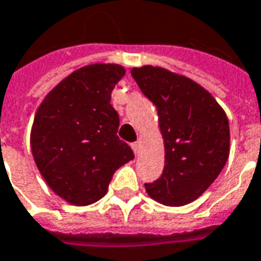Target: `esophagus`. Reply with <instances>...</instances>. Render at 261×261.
I'll return each instance as SVG.
<instances>
[{
  "mask_svg": "<svg viewBox=\"0 0 261 261\" xmlns=\"http://www.w3.org/2000/svg\"><path fill=\"white\" fill-rule=\"evenodd\" d=\"M131 148H133V151H134L136 155L140 153V142H133V144H131Z\"/></svg>",
  "mask_w": 261,
  "mask_h": 261,
  "instance_id": "34e87169",
  "label": "esophagus"
}]
</instances>
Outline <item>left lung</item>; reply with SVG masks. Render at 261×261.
<instances>
[{
    "label": "left lung",
    "instance_id": "obj_1",
    "mask_svg": "<svg viewBox=\"0 0 261 261\" xmlns=\"http://www.w3.org/2000/svg\"><path fill=\"white\" fill-rule=\"evenodd\" d=\"M156 106L165 142L159 179L145 183L151 198L170 207L194 201L218 177L229 156V123L211 93L187 76L144 65L131 69Z\"/></svg>",
    "mask_w": 261,
    "mask_h": 261
}]
</instances>
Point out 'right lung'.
I'll return each instance as SVG.
<instances>
[{
	"mask_svg": "<svg viewBox=\"0 0 261 261\" xmlns=\"http://www.w3.org/2000/svg\"><path fill=\"white\" fill-rule=\"evenodd\" d=\"M124 74L117 64L86 65L61 81L37 109L31 133L37 169L74 205L100 200L114 172L134 159L117 137L120 119L110 105Z\"/></svg>",
	"mask_w": 261,
	"mask_h": 261,
	"instance_id": "obj_1",
	"label": "right lung"
}]
</instances>
